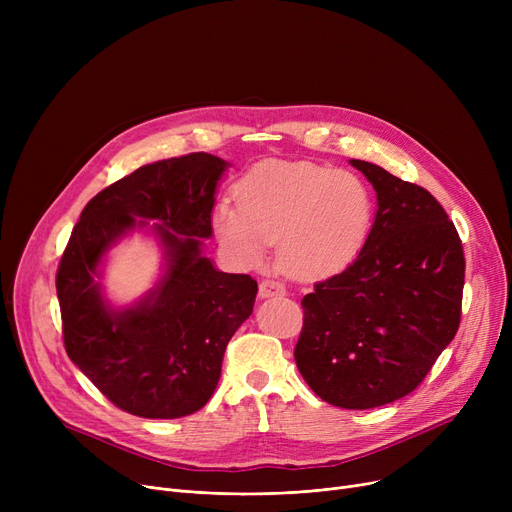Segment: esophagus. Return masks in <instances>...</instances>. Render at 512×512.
Here are the masks:
<instances>
[{"mask_svg":"<svg viewBox=\"0 0 512 512\" xmlns=\"http://www.w3.org/2000/svg\"><path fill=\"white\" fill-rule=\"evenodd\" d=\"M286 286L278 280H261L259 284V297L270 299V297H284Z\"/></svg>","mask_w":512,"mask_h":512,"instance_id":"1","label":"esophagus"}]
</instances>
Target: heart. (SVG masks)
I'll use <instances>...</instances> for the list:
<instances>
[{"mask_svg":"<svg viewBox=\"0 0 512 512\" xmlns=\"http://www.w3.org/2000/svg\"><path fill=\"white\" fill-rule=\"evenodd\" d=\"M238 207L220 203L213 230L242 263L263 261L278 240L282 270L326 280L355 261L373 226L369 186L353 172L309 161H263L236 182Z\"/></svg>","mask_w":512,"mask_h":512,"instance_id":"1","label":"heart"}]
</instances>
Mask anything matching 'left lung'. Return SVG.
Wrapping results in <instances>:
<instances>
[{
    "instance_id": "left-lung-1",
    "label": "left lung",
    "mask_w": 512,
    "mask_h": 512,
    "mask_svg": "<svg viewBox=\"0 0 512 512\" xmlns=\"http://www.w3.org/2000/svg\"><path fill=\"white\" fill-rule=\"evenodd\" d=\"M378 195L357 259L305 294L294 361L309 388L340 409L411 394L461 324L465 255L444 207L423 186L351 159Z\"/></svg>"
}]
</instances>
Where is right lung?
I'll return each mask as SVG.
<instances>
[{
    "mask_svg": "<svg viewBox=\"0 0 512 512\" xmlns=\"http://www.w3.org/2000/svg\"><path fill=\"white\" fill-rule=\"evenodd\" d=\"M226 168L209 153L143 166L97 193L70 234L56 276L66 353L130 415L176 419L205 407L230 338L253 313L257 282L215 270L203 255ZM145 219L160 222L152 229L167 251V274L139 304L114 312L100 294L98 265Z\"/></svg>",
    "mask_w": 512,
    "mask_h": 512,
    "instance_id": "right-lung-1",
    "label": "right lung"
}]
</instances>
